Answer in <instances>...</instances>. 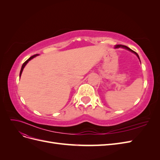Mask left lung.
I'll list each match as a JSON object with an SVG mask.
<instances>
[{"label":"left lung","mask_w":160,"mask_h":160,"mask_svg":"<svg viewBox=\"0 0 160 160\" xmlns=\"http://www.w3.org/2000/svg\"><path fill=\"white\" fill-rule=\"evenodd\" d=\"M118 48H123V49H127V50H128V51H131V52H133L134 54L138 57L139 60L140 61L139 57V55H138V53H137V52H135V51H133V50H132L131 49H129V47H128L127 46H125V45H115V49H118ZM140 62H141V61H140Z\"/></svg>","instance_id":"8db88e82"}]
</instances>
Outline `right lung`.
<instances>
[{
	"instance_id": "right-lung-1",
	"label": "right lung",
	"mask_w": 160,
	"mask_h": 160,
	"mask_svg": "<svg viewBox=\"0 0 160 160\" xmlns=\"http://www.w3.org/2000/svg\"><path fill=\"white\" fill-rule=\"evenodd\" d=\"M38 55H39L38 54H36V55H32V56H31L29 59H27L25 62H24V63L22 64V67H21V71H20V77H21V74H22V71H23V69L25 68V67L26 66V65L28 63V61H31V59H32L33 58H35V57H37V56H38Z\"/></svg>"
}]
</instances>
